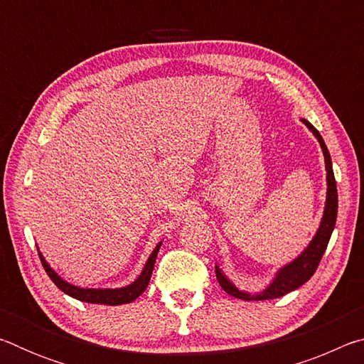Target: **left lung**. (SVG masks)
<instances>
[{
  "label": "left lung",
  "mask_w": 364,
  "mask_h": 364,
  "mask_svg": "<svg viewBox=\"0 0 364 364\" xmlns=\"http://www.w3.org/2000/svg\"><path fill=\"white\" fill-rule=\"evenodd\" d=\"M301 122L308 127V130L315 134L319 146H321L323 154H324L326 171H328V175H326V180H328V194H326V205H324L321 223H319L315 237L311 239V242L308 244V247L301 252L295 260L284 264V267L276 273L274 279L269 282V286L262 292L250 294V292L241 291V289H237L230 279L226 278L223 271H221L218 267H215V273H217V279L220 282V286L223 287V291L226 294H230L236 299H242L247 301L278 299V297H282V295H286L287 292H292L295 289H299L301 284H305V282L315 274L318 264L321 262V258L326 252V247H328L329 244L331 234L334 231L336 220H337V184H336L334 171H332L331 154L316 128L305 119H301Z\"/></svg>",
  "instance_id": "left-lung-1"
}]
</instances>
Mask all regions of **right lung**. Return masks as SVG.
Wrapping results in <instances>:
<instances>
[{
	"mask_svg": "<svg viewBox=\"0 0 364 364\" xmlns=\"http://www.w3.org/2000/svg\"><path fill=\"white\" fill-rule=\"evenodd\" d=\"M160 245H162V242H159L156 245V249L152 250V254L149 255V258H147L144 268H143V271H141V274L138 276V278L134 279L132 284H128L125 287H119V289H83V287L73 286V284H70V282L64 281L56 273V271H54L51 267H49L48 262L45 260V257L41 255V252H38V255H40V260H41L43 268H45L48 276H49V278H51V281L54 282V284H56L64 294L70 295V297L77 299V300L86 301V304L123 305V304H130V301L136 300L139 295L146 291V287H147V284H149V281H151L154 263H156L157 252L160 249Z\"/></svg>",
	"mask_w": 364,
	"mask_h": 364,
	"instance_id": "add662e5",
	"label": "right lung"
}]
</instances>
